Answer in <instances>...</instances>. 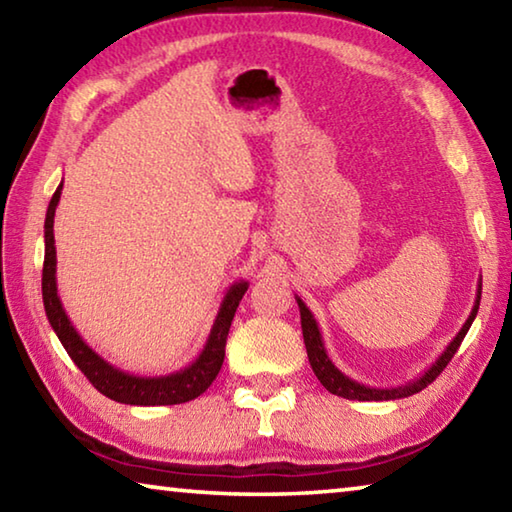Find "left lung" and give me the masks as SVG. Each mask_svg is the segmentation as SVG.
<instances>
[{"label":"left lung","instance_id":"obj_1","mask_svg":"<svg viewBox=\"0 0 512 512\" xmlns=\"http://www.w3.org/2000/svg\"><path fill=\"white\" fill-rule=\"evenodd\" d=\"M298 307H300V325H302V336H305V348H307V357L311 368H314V375L318 377L320 384H323L329 393L332 395H339L345 397V400H359V402H386V400H402V397H409L413 393H420L422 388H427L433 379H436L440 372L445 370V366L458 350V345L463 343L467 329L472 327L474 318H476V311H479V302H481V284L479 289H476V300H474V307L470 311V316L463 323V327L458 329V334L454 336L449 345L445 348V352L440 354V357L431 363V366L422 372L420 377H415L411 381H406L402 386H393V388H372L366 384H359V381L350 379L348 375H343V372L334 366L332 359L327 357V350H325V343H323V334H320L318 323L314 314H311L309 307L302 302L298 296Z\"/></svg>","mask_w":512,"mask_h":512}]
</instances>
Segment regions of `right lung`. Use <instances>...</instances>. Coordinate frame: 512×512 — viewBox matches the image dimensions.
Wrapping results in <instances>:
<instances>
[{
    "instance_id": "right-lung-1",
    "label": "right lung",
    "mask_w": 512,
    "mask_h": 512,
    "mask_svg": "<svg viewBox=\"0 0 512 512\" xmlns=\"http://www.w3.org/2000/svg\"><path fill=\"white\" fill-rule=\"evenodd\" d=\"M63 194V183L51 196L45 219V266H42V302L49 318V325L54 327L58 341L63 343L72 361L79 366L85 377L110 400L133 406H167V404H183L203 395L210 388L212 381L219 375L225 357V339H228L232 318L239 307L241 298L248 291V282L239 280L225 291L221 300L219 314L214 318V325L207 334V341L198 357L189 366L173 370L169 375L142 377L131 375V372L112 366L110 361L94 352L83 336L76 332L72 320L65 314L63 302L58 296L56 284V246H54V216L56 207Z\"/></svg>"
}]
</instances>
